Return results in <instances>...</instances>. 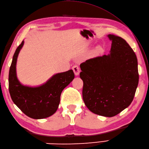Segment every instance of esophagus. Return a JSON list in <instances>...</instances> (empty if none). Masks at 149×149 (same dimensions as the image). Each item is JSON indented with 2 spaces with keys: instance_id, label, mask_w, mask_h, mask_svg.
I'll list each match as a JSON object with an SVG mask.
<instances>
[{
  "instance_id": "1",
  "label": "esophagus",
  "mask_w": 149,
  "mask_h": 149,
  "mask_svg": "<svg viewBox=\"0 0 149 149\" xmlns=\"http://www.w3.org/2000/svg\"><path fill=\"white\" fill-rule=\"evenodd\" d=\"M73 70H74V72L75 75H78L80 73V68L79 67V66L77 65H74V66L72 67Z\"/></svg>"
}]
</instances>
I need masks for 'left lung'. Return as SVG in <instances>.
Returning a JSON list of instances; mask_svg holds the SVG:
<instances>
[{
	"label": "left lung",
	"mask_w": 149,
	"mask_h": 149,
	"mask_svg": "<svg viewBox=\"0 0 149 149\" xmlns=\"http://www.w3.org/2000/svg\"><path fill=\"white\" fill-rule=\"evenodd\" d=\"M110 53L80 65L83 98L91 112L112 117L130 105L138 87V60L133 50L121 37L108 34Z\"/></svg>",
	"instance_id": "obj_1"
}]
</instances>
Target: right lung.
I'll return each mask as SVG.
<instances>
[{"label": "right lung", "instance_id": "right-lung-1", "mask_svg": "<svg viewBox=\"0 0 149 149\" xmlns=\"http://www.w3.org/2000/svg\"><path fill=\"white\" fill-rule=\"evenodd\" d=\"M19 45L13 57L9 72V91L13 102L25 115L33 119L52 116L58 108L62 91L74 79L72 70L53 75L46 83L38 86L22 84L17 75V58L24 46Z\"/></svg>", "mask_w": 149, "mask_h": 149}]
</instances>
